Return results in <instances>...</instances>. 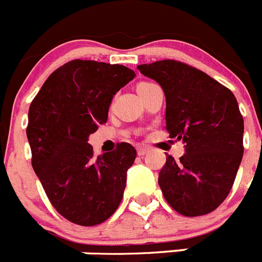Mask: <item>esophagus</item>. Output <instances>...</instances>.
I'll return each instance as SVG.
<instances>
[{"label": "esophagus", "instance_id": "1", "mask_svg": "<svg viewBox=\"0 0 262 262\" xmlns=\"http://www.w3.org/2000/svg\"><path fill=\"white\" fill-rule=\"evenodd\" d=\"M147 152H148L147 148H144V147H139L138 148V155H139V156H144V155H147Z\"/></svg>", "mask_w": 262, "mask_h": 262}]
</instances>
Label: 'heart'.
<instances>
[{"mask_svg": "<svg viewBox=\"0 0 262 262\" xmlns=\"http://www.w3.org/2000/svg\"><path fill=\"white\" fill-rule=\"evenodd\" d=\"M148 84H149V82H140V84L138 85V89L139 88H142V86H144V85H148Z\"/></svg>", "mask_w": 262, "mask_h": 262, "instance_id": "b5f03b06", "label": "heart"}]
</instances>
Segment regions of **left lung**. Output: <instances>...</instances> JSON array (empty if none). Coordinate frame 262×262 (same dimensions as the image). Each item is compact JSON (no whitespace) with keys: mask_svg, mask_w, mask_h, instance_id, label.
Segmentation results:
<instances>
[{"mask_svg":"<svg viewBox=\"0 0 262 262\" xmlns=\"http://www.w3.org/2000/svg\"><path fill=\"white\" fill-rule=\"evenodd\" d=\"M138 69L161 85L169 138L185 143L180 160L166 155L159 173L166 202L185 216L214 211L230 194L244 154V120L236 97L205 72L177 60Z\"/></svg>","mask_w":262,"mask_h":262,"instance_id":"8db88e82","label":"left lung"}]
</instances>
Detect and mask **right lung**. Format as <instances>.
Returning a JSON list of instances; mask_svg holds the SVG:
<instances>
[{
    "mask_svg": "<svg viewBox=\"0 0 262 262\" xmlns=\"http://www.w3.org/2000/svg\"><path fill=\"white\" fill-rule=\"evenodd\" d=\"M134 77L119 64L72 60L51 73L30 105L32 168L51 205L72 223H102L123 198L135 148L120 143L96 157L88 138L106 123L111 99Z\"/></svg>",
    "mask_w": 262,
    "mask_h": 262,
    "instance_id": "right-lung-1",
    "label": "right lung"
}]
</instances>
